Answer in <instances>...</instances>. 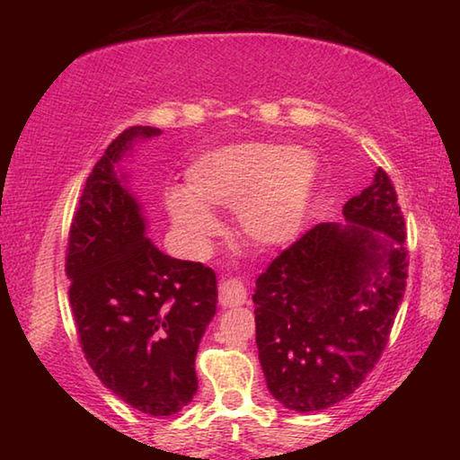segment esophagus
<instances>
[{
	"instance_id": "34e87169",
	"label": "esophagus",
	"mask_w": 460,
	"mask_h": 460,
	"mask_svg": "<svg viewBox=\"0 0 460 460\" xmlns=\"http://www.w3.org/2000/svg\"><path fill=\"white\" fill-rule=\"evenodd\" d=\"M247 288L237 278H225L219 284V305L223 308H235L245 305Z\"/></svg>"
}]
</instances>
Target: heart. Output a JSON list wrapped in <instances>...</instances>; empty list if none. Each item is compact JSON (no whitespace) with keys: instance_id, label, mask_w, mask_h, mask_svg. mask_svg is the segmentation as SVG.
<instances>
[{"instance_id":"1","label":"heart","mask_w":460,"mask_h":460,"mask_svg":"<svg viewBox=\"0 0 460 460\" xmlns=\"http://www.w3.org/2000/svg\"><path fill=\"white\" fill-rule=\"evenodd\" d=\"M318 182V160L306 147L266 139L200 154L184 172V190H166L176 231L194 252H207L221 221L213 211L235 208L241 237L284 247L305 229Z\"/></svg>"}]
</instances>
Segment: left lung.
<instances>
[{
    "instance_id": "1",
    "label": "left lung",
    "mask_w": 460,
    "mask_h": 460,
    "mask_svg": "<svg viewBox=\"0 0 460 460\" xmlns=\"http://www.w3.org/2000/svg\"><path fill=\"white\" fill-rule=\"evenodd\" d=\"M255 279V342L284 408L326 410L351 395L387 345L408 278L398 194L384 170Z\"/></svg>"
}]
</instances>
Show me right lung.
Listing matches in <instances>:
<instances>
[{
  "instance_id": "add662e5",
  "label": "right lung",
  "mask_w": 460,
  "mask_h": 460,
  "mask_svg": "<svg viewBox=\"0 0 460 460\" xmlns=\"http://www.w3.org/2000/svg\"><path fill=\"white\" fill-rule=\"evenodd\" d=\"M162 129L123 131L93 166L66 252L71 308L84 357L107 389L150 416L181 411L197 394L202 334L217 313V276L162 253L121 170Z\"/></svg>"
}]
</instances>
